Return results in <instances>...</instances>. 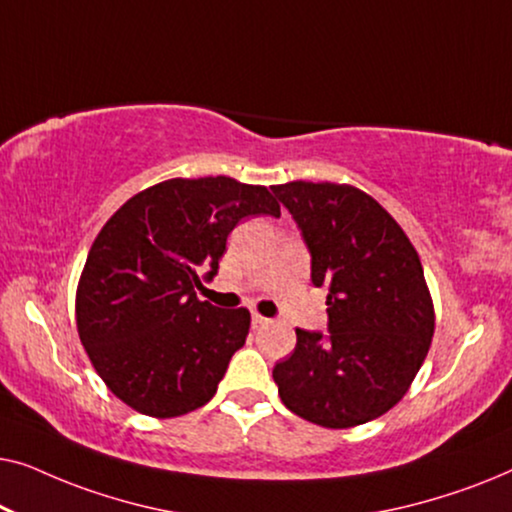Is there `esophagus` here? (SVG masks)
<instances>
[{
    "instance_id": "obj_1",
    "label": "esophagus",
    "mask_w": 512,
    "mask_h": 512,
    "mask_svg": "<svg viewBox=\"0 0 512 512\" xmlns=\"http://www.w3.org/2000/svg\"><path fill=\"white\" fill-rule=\"evenodd\" d=\"M251 324H254V328H261V326H268L270 319L263 317V314H258V312H251Z\"/></svg>"
}]
</instances>
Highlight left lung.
Instances as JSON below:
<instances>
[{"label": "left lung", "mask_w": 512, "mask_h": 512, "mask_svg": "<svg viewBox=\"0 0 512 512\" xmlns=\"http://www.w3.org/2000/svg\"><path fill=\"white\" fill-rule=\"evenodd\" d=\"M326 286L328 333L296 328V349L272 377L291 412L326 429L384 415L429 354L436 312L422 261L394 216L361 188L331 181L272 186Z\"/></svg>", "instance_id": "left-lung-1"}]
</instances>
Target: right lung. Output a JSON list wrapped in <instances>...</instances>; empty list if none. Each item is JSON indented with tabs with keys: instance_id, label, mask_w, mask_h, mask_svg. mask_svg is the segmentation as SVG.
I'll return each mask as SVG.
<instances>
[{
	"instance_id": "right-lung-1",
	"label": "right lung",
	"mask_w": 512,
	"mask_h": 512,
	"mask_svg": "<svg viewBox=\"0 0 512 512\" xmlns=\"http://www.w3.org/2000/svg\"><path fill=\"white\" fill-rule=\"evenodd\" d=\"M279 216L265 186L230 177L167 179L132 195L88 251L76 286L81 345L111 394L167 419L212 401L244 345L247 307L198 300L244 216Z\"/></svg>"
}]
</instances>
